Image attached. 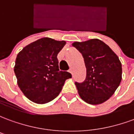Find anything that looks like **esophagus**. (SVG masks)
Listing matches in <instances>:
<instances>
[{"label": "esophagus", "mask_w": 134, "mask_h": 134, "mask_svg": "<svg viewBox=\"0 0 134 134\" xmlns=\"http://www.w3.org/2000/svg\"><path fill=\"white\" fill-rule=\"evenodd\" d=\"M69 72H70L71 73L72 75V74H73V70H72V68H71V69H70V70H69Z\"/></svg>", "instance_id": "34e87169"}]
</instances>
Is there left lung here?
<instances>
[{
    "label": "left lung",
    "instance_id": "1",
    "mask_svg": "<svg viewBox=\"0 0 134 134\" xmlns=\"http://www.w3.org/2000/svg\"><path fill=\"white\" fill-rule=\"evenodd\" d=\"M84 58L86 78L75 82L79 96L86 103L98 105L105 102L115 93L122 79V65L118 57L100 39L72 44Z\"/></svg>",
    "mask_w": 134,
    "mask_h": 134
}]
</instances>
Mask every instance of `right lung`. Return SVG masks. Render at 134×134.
<instances>
[{
  "mask_svg": "<svg viewBox=\"0 0 134 134\" xmlns=\"http://www.w3.org/2000/svg\"><path fill=\"white\" fill-rule=\"evenodd\" d=\"M66 44L48 37L39 38L23 49L16 57L14 72L19 88L34 103L44 104L57 97L68 72L59 69L57 54Z\"/></svg>",
  "mask_w": 134,
  "mask_h": 134,
  "instance_id": "1",
  "label": "right lung"
}]
</instances>
